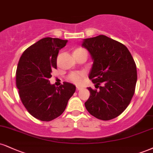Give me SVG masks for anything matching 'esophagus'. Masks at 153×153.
I'll use <instances>...</instances> for the list:
<instances>
[{
    "mask_svg": "<svg viewBox=\"0 0 153 153\" xmlns=\"http://www.w3.org/2000/svg\"><path fill=\"white\" fill-rule=\"evenodd\" d=\"M82 89V88H81V87H77L76 88L77 91H81Z\"/></svg>",
    "mask_w": 153,
    "mask_h": 153,
    "instance_id": "1",
    "label": "esophagus"
}]
</instances>
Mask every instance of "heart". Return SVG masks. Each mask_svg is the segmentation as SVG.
<instances>
[{
	"label": "heart",
	"mask_w": 153,
	"mask_h": 153,
	"mask_svg": "<svg viewBox=\"0 0 153 153\" xmlns=\"http://www.w3.org/2000/svg\"><path fill=\"white\" fill-rule=\"evenodd\" d=\"M82 51H85L82 48H77L75 50V53H79L82 52ZM85 78V74L83 72H73L71 74L68 75V79L70 81L73 82L75 85H80L83 82L84 78Z\"/></svg>",
	"instance_id": "heart-1"
}]
</instances>
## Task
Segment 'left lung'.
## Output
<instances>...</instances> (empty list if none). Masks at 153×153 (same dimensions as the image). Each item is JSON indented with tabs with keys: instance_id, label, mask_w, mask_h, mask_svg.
Wrapping results in <instances>:
<instances>
[{
	"instance_id": "obj_1",
	"label": "left lung",
	"mask_w": 153,
	"mask_h": 153,
	"mask_svg": "<svg viewBox=\"0 0 153 153\" xmlns=\"http://www.w3.org/2000/svg\"><path fill=\"white\" fill-rule=\"evenodd\" d=\"M82 46L91 53L93 64L89 78L97 89L91 92L85 106L97 119L109 120L119 116L135 93L137 70L126 45L103 35L86 38Z\"/></svg>"
}]
</instances>
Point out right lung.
I'll list each match as a JSON object with an SVG mask.
<instances>
[{
  "instance_id": "add662e5",
  "label": "right lung",
  "mask_w": 153,
  "mask_h": 153,
  "mask_svg": "<svg viewBox=\"0 0 153 153\" xmlns=\"http://www.w3.org/2000/svg\"><path fill=\"white\" fill-rule=\"evenodd\" d=\"M67 40L48 37L24 51L16 70V86L22 103L28 113L41 121L60 116L75 91V86L65 82L59 87L50 83L52 70L57 68L59 51Z\"/></svg>"
}]
</instances>
